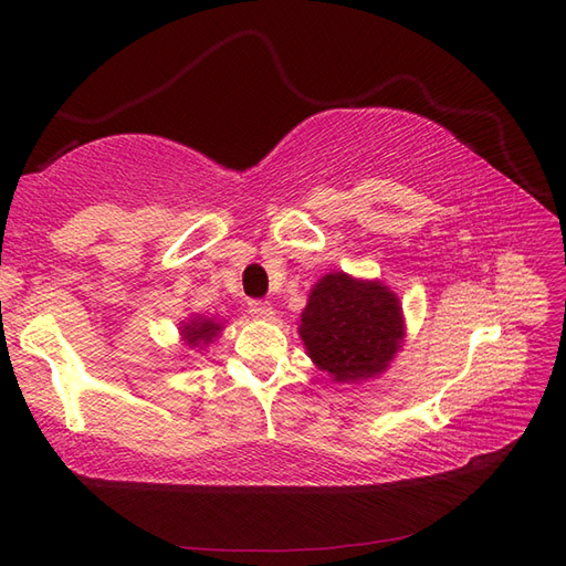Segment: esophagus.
<instances>
[{
	"label": "esophagus",
	"mask_w": 566,
	"mask_h": 566,
	"mask_svg": "<svg viewBox=\"0 0 566 566\" xmlns=\"http://www.w3.org/2000/svg\"><path fill=\"white\" fill-rule=\"evenodd\" d=\"M248 312L254 318H271L273 316V304L266 300H250L248 302Z\"/></svg>",
	"instance_id": "obj_1"
}]
</instances>
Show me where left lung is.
<instances>
[{
    "instance_id": "obj_1",
    "label": "left lung",
    "mask_w": 566,
    "mask_h": 566,
    "mask_svg": "<svg viewBox=\"0 0 566 566\" xmlns=\"http://www.w3.org/2000/svg\"><path fill=\"white\" fill-rule=\"evenodd\" d=\"M300 335L314 364L335 380H366L382 373L401 345V306L382 283L328 273L312 290Z\"/></svg>"
}]
</instances>
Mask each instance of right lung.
Here are the masks:
<instances>
[{"instance_id":"add662e5","label":"right lung","mask_w":566,"mask_h":566,"mask_svg":"<svg viewBox=\"0 0 566 566\" xmlns=\"http://www.w3.org/2000/svg\"><path fill=\"white\" fill-rule=\"evenodd\" d=\"M221 331V323H214L210 318H196L188 325H184V339L188 347H200L212 342Z\"/></svg>"}]
</instances>
